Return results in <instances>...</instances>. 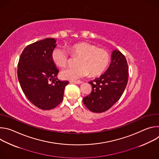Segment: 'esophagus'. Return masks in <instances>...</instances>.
<instances>
[{"label": "esophagus", "mask_w": 159, "mask_h": 159, "mask_svg": "<svg viewBox=\"0 0 159 159\" xmlns=\"http://www.w3.org/2000/svg\"><path fill=\"white\" fill-rule=\"evenodd\" d=\"M70 83H72V84H80L82 83V81L80 80H77V81H70Z\"/></svg>", "instance_id": "esophagus-1"}]
</instances>
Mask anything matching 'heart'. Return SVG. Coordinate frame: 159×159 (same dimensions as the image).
<instances>
[{
  "label": "heart",
  "instance_id": "1",
  "mask_svg": "<svg viewBox=\"0 0 159 159\" xmlns=\"http://www.w3.org/2000/svg\"><path fill=\"white\" fill-rule=\"evenodd\" d=\"M68 52L72 57H79L77 66L68 67L62 70L61 76L63 79L75 80L90 74L96 76L102 74L107 68L110 56L104 49L97 48L96 45L80 42L70 45ZM60 48H55L52 53L53 63L59 67L65 66L69 61V54Z\"/></svg>",
  "mask_w": 159,
  "mask_h": 159
}]
</instances>
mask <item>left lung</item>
Returning <instances> with one entry per match:
<instances>
[{
    "mask_svg": "<svg viewBox=\"0 0 159 159\" xmlns=\"http://www.w3.org/2000/svg\"><path fill=\"white\" fill-rule=\"evenodd\" d=\"M128 66L125 57L115 50L111 54V61L106 72L89 83L92 92L84 98L83 102L94 112L106 111L121 98L128 79Z\"/></svg>",
    "mask_w": 159,
    "mask_h": 159,
    "instance_id": "obj_1",
    "label": "left lung"
}]
</instances>
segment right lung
<instances>
[{"label":"right lung","mask_w":159,"mask_h":159,"mask_svg":"<svg viewBox=\"0 0 159 159\" xmlns=\"http://www.w3.org/2000/svg\"><path fill=\"white\" fill-rule=\"evenodd\" d=\"M56 46L54 38L34 42L22 51L18 62L17 77L22 91L32 104L43 110L60 104L69 84L57 78L59 70L52 58Z\"/></svg>","instance_id":"right-lung-1"}]
</instances>
